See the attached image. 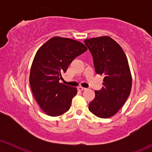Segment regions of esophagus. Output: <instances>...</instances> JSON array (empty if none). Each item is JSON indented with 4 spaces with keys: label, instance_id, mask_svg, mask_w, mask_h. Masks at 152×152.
Listing matches in <instances>:
<instances>
[{
    "label": "esophagus",
    "instance_id": "esophagus-1",
    "mask_svg": "<svg viewBox=\"0 0 152 152\" xmlns=\"http://www.w3.org/2000/svg\"><path fill=\"white\" fill-rule=\"evenodd\" d=\"M77 89H78L79 91H85V90H86V88H84V87H82V86H79L78 88H77Z\"/></svg>",
    "mask_w": 152,
    "mask_h": 152
}]
</instances>
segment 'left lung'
<instances>
[{
  "mask_svg": "<svg viewBox=\"0 0 152 152\" xmlns=\"http://www.w3.org/2000/svg\"><path fill=\"white\" fill-rule=\"evenodd\" d=\"M84 43L93 56L96 73L104 76L102 88L95 91L88 109L99 118H111L124 105L132 90L127 58L121 46L110 37L86 39Z\"/></svg>",
  "mask_w": 152,
  "mask_h": 152,
  "instance_id": "obj_1",
  "label": "left lung"
}]
</instances>
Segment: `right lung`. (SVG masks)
<instances>
[{
    "label": "right lung",
    "instance_id": "obj_1",
    "mask_svg": "<svg viewBox=\"0 0 152 152\" xmlns=\"http://www.w3.org/2000/svg\"><path fill=\"white\" fill-rule=\"evenodd\" d=\"M84 44L74 39L55 37L39 48L33 59L30 84L35 99L50 116H58L69 110L77 88L59 80L75 58L85 53Z\"/></svg>",
    "mask_w": 152,
    "mask_h": 152
}]
</instances>
